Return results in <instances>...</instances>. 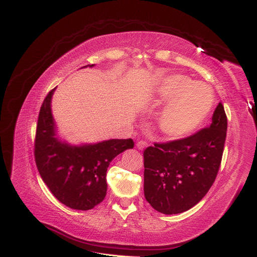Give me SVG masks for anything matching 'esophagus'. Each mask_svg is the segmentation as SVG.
<instances>
[{
  "label": "esophagus",
  "mask_w": 257,
  "mask_h": 257,
  "mask_svg": "<svg viewBox=\"0 0 257 257\" xmlns=\"http://www.w3.org/2000/svg\"><path fill=\"white\" fill-rule=\"evenodd\" d=\"M147 146H148V144H147V141H145V140H140L137 143V148L139 150H144Z\"/></svg>",
  "instance_id": "obj_1"
}]
</instances>
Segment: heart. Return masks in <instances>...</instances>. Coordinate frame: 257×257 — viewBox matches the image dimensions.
<instances>
[{
    "instance_id": "heart-1",
    "label": "heart",
    "mask_w": 257,
    "mask_h": 257,
    "mask_svg": "<svg viewBox=\"0 0 257 257\" xmlns=\"http://www.w3.org/2000/svg\"><path fill=\"white\" fill-rule=\"evenodd\" d=\"M158 103L168 101L160 116V128L170 138L192 134L211 111L214 96L209 87L184 75L162 78L155 90Z\"/></svg>"
}]
</instances>
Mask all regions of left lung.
Listing matches in <instances>:
<instances>
[{"label":"left lung","instance_id":"1","mask_svg":"<svg viewBox=\"0 0 257 257\" xmlns=\"http://www.w3.org/2000/svg\"><path fill=\"white\" fill-rule=\"evenodd\" d=\"M226 129L224 107L219 102L210 127L145 150L144 191L155 210L178 214L203 199L219 172Z\"/></svg>","mask_w":257,"mask_h":257}]
</instances>
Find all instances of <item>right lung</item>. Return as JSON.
<instances>
[{
	"mask_svg": "<svg viewBox=\"0 0 257 257\" xmlns=\"http://www.w3.org/2000/svg\"><path fill=\"white\" fill-rule=\"evenodd\" d=\"M54 90L45 97L38 114L34 141L36 167L59 202L74 210H90L105 199L110 162L124 150L133 149L135 144L133 139H110L83 146L62 143L56 137L52 116Z\"/></svg>",
	"mask_w": 257,
	"mask_h": 257,
	"instance_id": "add662e5",
	"label": "right lung"
}]
</instances>
